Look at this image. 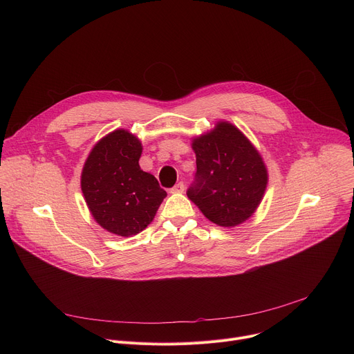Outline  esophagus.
<instances>
[{"label":"esophagus","instance_id":"esophagus-1","mask_svg":"<svg viewBox=\"0 0 354 354\" xmlns=\"http://www.w3.org/2000/svg\"><path fill=\"white\" fill-rule=\"evenodd\" d=\"M183 192H185V185H183V182L176 183V185L171 189V193H172V194H175V193H183Z\"/></svg>","mask_w":354,"mask_h":354}]
</instances>
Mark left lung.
I'll list each match as a JSON object with an SVG mask.
<instances>
[{
	"label": "left lung",
	"mask_w": 354,
	"mask_h": 354,
	"mask_svg": "<svg viewBox=\"0 0 354 354\" xmlns=\"http://www.w3.org/2000/svg\"><path fill=\"white\" fill-rule=\"evenodd\" d=\"M196 175L187 197L206 218L236 227L255 213L268 185L266 165L245 134L228 122L193 138Z\"/></svg>",
	"instance_id": "obj_1"
}]
</instances>
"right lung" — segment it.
I'll return each instance as SVG.
<instances>
[{"label":"right lung","instance_id":"add662e5","mask_svg":"<svg viewBox=\"0 0 354 354\" xmlns=\"http://www.w3.org/2000/svg\"><path fill=\"white\" fill-rule=\"evenodd\" d=\"M141 141L124 129L100 138L84 164L81 189L95 221L119 236H131L154 220L167 196L138 160Z\"/></svg>","mask_w":354,"mask_h":354}]
</instances>
